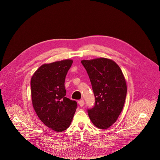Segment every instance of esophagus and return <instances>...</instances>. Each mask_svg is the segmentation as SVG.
<instances>
[{"mask_svg": "<svg viewBox=\"0 0 160 160\" xmlns=\"http://www.w3.org/2000/svg\"><path fill=\"white\" fill-rule=\"evenodd\" d=\"M78 104H79L80 106L82 107V106H83V105L85 104V102H84V101L83 99H81V100H80L78 101Z\"/></svg>", "mask_w": 160, "mask_h": 160, "instance_id": "1", "label": "esophagus"}]
</instances>
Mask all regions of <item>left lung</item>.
<instances>
[{
  "instance_id": "1",
  "label": "left lung",
  "mask_w": 160,
  "mask_h": 160,
  "mask_svg": "<svg viewBox=\"0 0 160 160\" xmlns=\"http://www.w3.org/2000/svg\"><path fill=\"white\" fill-rule=\"evenodd\" d=\"M88 75L96 99L94 108L88 109L92 123L100 129H106L117 122L123 109L127 83L120 66L114 61L99 58L82 60Z\"/></svg>"
}]
</instances>
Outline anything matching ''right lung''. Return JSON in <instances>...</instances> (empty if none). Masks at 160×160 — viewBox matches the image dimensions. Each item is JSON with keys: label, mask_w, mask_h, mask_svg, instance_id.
<instances>
[{"label": "right lung", "mask_w": 160, "mask_h": 160, "mask_svg": "<svg viewBox=\"0 0 160 160\" xmlns=\"http://www.w3.org/2000/svg\"><path fill=\"white\" fill-rule=\"evenodd\" d=\"M72 63L64 59L42 64L31 78L34 110L43 124L57 132L70 127L77 108L75 101L65 97L64 80Z\"/></svg>", "instance_id": "add662e5"}]
</instances>
